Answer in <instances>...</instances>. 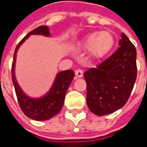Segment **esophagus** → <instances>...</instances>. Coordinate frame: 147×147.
Returning <instances> with one entry per match:
<instances>
[{
  "label": "esophagus",
  "mask_w": 147,
  "mask_h": 147,
  "mask_svg": "<svg viewBox=\"0 0 147 147\" xmlns=\"http://www.w3.org/2000/svg\"><path fill=\"white\" fill-rule=\"evenodd\" d=\"M76 78H82L83 77V70L82 69H77L75 71Z\"/></svg>",
  "instance_id": "obj_1"
}]
</instances>
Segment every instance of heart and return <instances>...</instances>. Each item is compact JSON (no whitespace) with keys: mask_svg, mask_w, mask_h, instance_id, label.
I'll use <instances>...</instances> for the list:
<instances>
[{"mask_svg":"<svg viewBox=\"0 0 147 147\" xmlns=\"http://www.w3.org/2000/svg\"><path fill=\"white\" fill-rule=\"evenodd\" d=\"M115 45V38L110 32H96L91 33L80 42V47L90 50L92 56L102 58L109 55Z\"/></svg>","mask_w":147,"mask_h":147,"instance_id":"heart-1","label":"heart"}]
</instances>
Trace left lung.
<instances>
[{
	"mask_svg": "<svg viewBox=\"0 0 147 147\" xmlns=\"http://www.w3.org/2000/svg\"><path fill=\"white\" fill-rule=\"evenodd\" d=\"M120 47L100 63L84 72L86 103L97 115L111 114L125 105L137 79V50L122 33Z\"/></svg>",
	"mask_w": 147,
	"mask_h": 147,
	"instance_id": "8db88e82",
	"label": "left lung"
}]
</instances>
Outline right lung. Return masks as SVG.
I'll use <instances>...</instances> for the list:
<instances>
[{
    "instance_id": "add662e5",
    "label": "right lung",
    "mask_w": 147,
    "mask_h": 147,
    "mask_svg": "<svg viewBox=\"0 0 147 147\" xmlns=\"http://www.w3.org/2000/svg\"><path fill=\"white\" fill-rule=\"evenodd\" d=\"M32 34H42L45 36H49V32L47 26H38L33 31L28 33L22 40L18 43L15 49L14 53V58L12 63V68H11V77H12V82L15 87L16 98H18V104L24 114L32 118L33 120L37 121H45L48 120L51 117L57 115L61 108L63 106L64 98L66 92L69 86V84L74 78V71L71 69L64 70L60 72L56 77V79L55 81L54 86L45 97L41 99H31L22 92L20 87L18 86V83L15 78L14 74V68H15V61H16V55L18 52V49L19 48V46L29 37V35Z\"/></svg>"
}]
</instances>
